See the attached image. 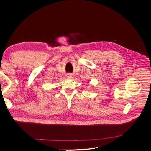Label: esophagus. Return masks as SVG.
Wrapping results in <instances>:
<instances>
[{
  "label": "esophagus",
  "mask_w": 151,
  "mask_h": 151,
  "mask_svg": "<svg viewBox=\"0 0 151 151\" xmlns=\"http://www.w3.org/2000/svg\"><path fill=\"white\" fill-rule=\"evenodd\" d=\"M67 77H68V78H73V75L71 74H68L67 75Z\"/></svg>",
  "instance_id": "34e87169"
}]
</instances>
